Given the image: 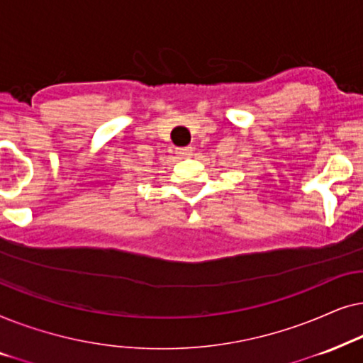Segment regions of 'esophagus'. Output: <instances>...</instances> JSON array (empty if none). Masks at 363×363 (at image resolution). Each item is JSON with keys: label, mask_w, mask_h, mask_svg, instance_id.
<instances>
[{"label": "esophagus", "mask_w": 363, "mask_h": 363, "mask_svg": "<svg viewBox=\"0 0 363 363\" xmlns=\"http://www.w3.org/2000/svg\"><path fill=\"white\" fill-rule=\"evenodd\" d=\"M179 157H191L192 156V147H179L177 149Z\"/></svg>", "instance_id": "34e87169"}]
</instances>
